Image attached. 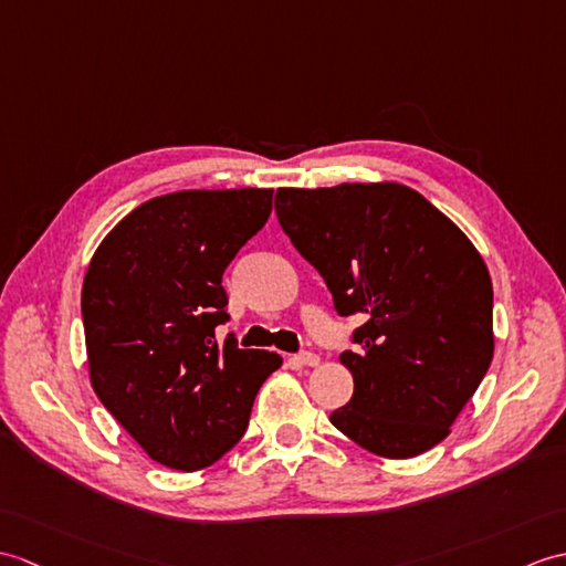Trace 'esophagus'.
Here are the masks:
<instances>
[{"label": "esophagus", "mask_w": 566, "mask_h": 566, "mask_svg": "<svg viewBox=\"0 0 566 566\" xmlns=\"http://www.w3.org/2000/svg\"><path fill=\"white\" fill-rule=\"evenodd\" d=\"M289 364H292L294 369H301V366H318L321 357H318V354H313V352H298V354H294L292 359H289Z\"/></svg>", "instance_id": "1"}]
</instances>
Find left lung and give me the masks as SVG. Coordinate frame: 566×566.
I'll use <instances>...</instances> for the list:
<instances>
[{
    "label": "left lung",
    "instance_id": "8db88e82",
    "mask_svg": "<svg viewBox=\"0 0 566 566\" xmlns=\"http://www.w3.org/2000/svg\"><path fill=\"white\" fill-rule=\"evenodd\" d=\"M274 212L335 311L364 321L357 352L339 354L354 396L331 422L384 458L443 441L494 354L492 280L475 245L400 182L280 188Z\"/></svg>",
    "mask_w": 566,
    "mask_h": 566
}]
</instances>
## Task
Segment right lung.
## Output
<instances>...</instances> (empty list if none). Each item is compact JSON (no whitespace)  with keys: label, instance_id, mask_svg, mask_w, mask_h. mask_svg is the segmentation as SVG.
I'll return each instance as SVG.
<instances>
[{"label":"right lung","instance_id":"obj_1","mask_svg":"<svg viewBox=\"0 0 566 566\" xmlns=\"http://www.w3.org/2000/svg\"><path fill=\"white\" fill-rule=\"evenodd\" d=\"M272 190H180L133 209L105 235L82 286L88 376L151 461L192 472L245 433L282 357L239 349L221 274L265 227Z\"/></svg>","mask_w":566,"mask_h":566}]
</instances>
